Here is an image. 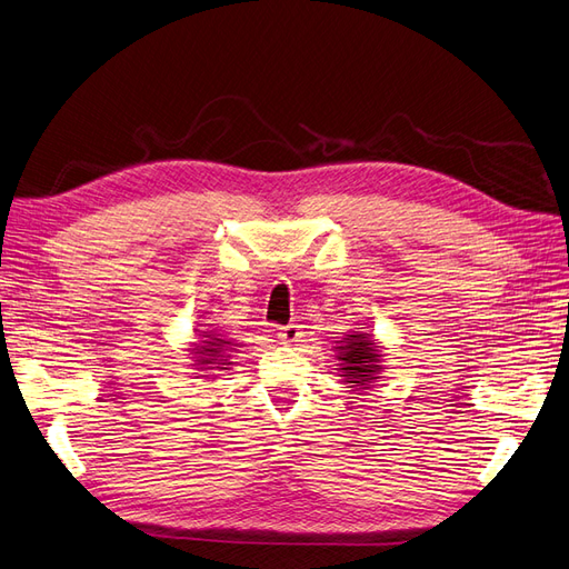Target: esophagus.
<instances>
[{
  "label": "esophagus",
  "instance_id": "esophagus-1",
  "mask_svg": "<svg viewBox=\"0 0 569 569\" xmlns=\"http://www.w3.org/2000/svg\"><path fill=\"white\" fill-rule=\"evenodd\" d=\"M302 326H298V323H288V326H283V328H279V340L283 342V345H296V342H300L302 340Z\"/></svg>",
  "mask_w": 569,
  "mask_h": 569
}]
</instances>
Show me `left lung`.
Returning <instances> with one entry per match:
<instances>
[{"mask_svg": "<svg viewBox=\"0 0 569 569\" xmlns=\"http://www.w3.org/2000/svg\"><path fill=\"white\" fill-rule=\"evenodd\" d=\"M336 359L338 376L345 385H350L355 390H366L369 385L378 382L382 378V347L373 340L371 333L363 331H350L342 340H336Z\"/></svg>", "mask_w": 569, "mask_h": 569, "instance_id": "1", "label": "left lung"}]
</instances>
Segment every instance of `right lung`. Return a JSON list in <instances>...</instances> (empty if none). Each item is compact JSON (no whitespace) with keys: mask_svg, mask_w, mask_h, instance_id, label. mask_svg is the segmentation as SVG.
Instances as JSON below:
<instances>
[{"mask_svg":"<svg viewBox=\"0 0 569 569\" xmlns=\"http://www.w3.org/2000/svg\"><path fill=\"white\" fill-rule=\"evenodd\" d=\"M196 338L198 342H191L189 347V359L198 373H206L196 378H208L210 373L217 376V371H229V366L233 363L231 352L236 350L238 342L217 331H198Z\"/></svg>","mask_w":569,"mask_h":569,"instance_id":"obj_1","label":"right lung"}]
</instances>
